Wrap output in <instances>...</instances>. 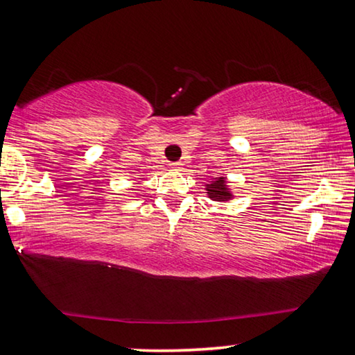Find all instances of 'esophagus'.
I'll use <instances>...</instances> for the list:
<instances>
[{
	"label": "esophagus",
	"mask_w": 355,
	"mask_h": 355,
	"mask_svg": "<svg viewBox=\"0 0 355 355\" xmlns=\"http://www.w3.org/2000/svg\"><path fill=\"white\" fill-rule=\"evenodd\" d=\"M170 166L174 168V170H179V168H182V162H173L170 163Z\"/></svg>",
	"instance_id": "34e87169"
}]
</instances>
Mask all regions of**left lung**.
Segmentation results:
<instances>
[{"mask_svg":"<svg viewBox=\"0 0 355 355\" xmlns=\"http://www.w3.org/2000/svg\"><path fill=\"white\" fill-rule=\"evenodd\" d=\"M206 190H208L209 198L214 201H227L232 198L230 190H228L225 185V178H219V179H216L214 182L208 184L206 185Z\"/></svg>","mask_w":355,"mask_h":355,"instance_id":"8db88e82","label":"left lung"}]
</instances>
